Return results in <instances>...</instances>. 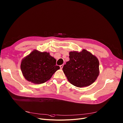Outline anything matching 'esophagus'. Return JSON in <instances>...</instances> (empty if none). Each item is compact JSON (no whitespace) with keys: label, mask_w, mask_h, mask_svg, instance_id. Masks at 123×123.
Segmentation results:
<instances>
[{"label":"esophagus","mask_w":123,"mask_h":123,"mask_svg":"<svg viewBox=\"0 0 123 123\" xmlns=\"http://www.w3.org/2000/svg\"><path fill=\"white\" fill-rule=\"evenodd\" d=\"M63 65H64L63 64V65H60V69H62L63 68Z\"/></svg>","instance_id":"obj_1"}]
</instances>
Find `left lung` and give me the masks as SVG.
<instances>
[{
	"instance_id": "obj_1",
	"label": "left lung",
	"mask_w": 123,
	"mask_h": 123,
	"mask_svg": "<svg viewBox=\"0 0 123 123\" xmlns=\"http://www.w3.org/2000/svg\"><path fill=\"white\" fill-rule=\"evenodd\" d=\"M70 60L64 65L63 71L68 81L77 87H83L94 83L98 76V59L86 49L69 52Z\"/></svg>"
}]
</instances>
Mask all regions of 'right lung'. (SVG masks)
<instances>
[{
    "instance_id": "1",
    "label": "right lung",
    "mask_w": 123,
    "mask_h": 123,
    "mask_svg": "<svg viewBox=\"0 0 123 123\" xmlns=\"http://www.w3.org/2000/svg\"><path fill=\"white\" fill-rule=\"evenodd\" d=\"M56 59L47 52L32 51L22 60L20 69L25 79L34 84H41L49 80L59 66Z\"/></svg>"
}]
</instances>
